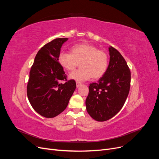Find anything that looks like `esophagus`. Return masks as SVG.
<instances>
[{
	"label": "esophagus",
	"mask_w": 159,
	"mask_h": 159,
	"mask_svg": "<svg viewBox=\"0 0 159 159\" xmlns=\"http://www.w3.org/2000/svg\"><path fill=\"white\" fill-rule=\"evenodd\" d=\"M81 83L80 82H78V81H76V86H77V88H78V87H80V86L81 85Z\"/></svg>",
	"instance_id": "obj_1"
}]
</instances>
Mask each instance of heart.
<instances>
[{
  "instance_id": "obj_1",
  "label": "heart",
  "mask_w": 159,
  "mask_h": 159,
  "mask_svg": "<svg viewBox=\"0 0 159 159\" xmlns=\"http://www.w3.org/2000/svg\"><path fill=\"white\" fill-rule=\"evenodd\" d=\"M58 61L62 68L68 71H73L81 62V69L70 74V79L78 82L88 80L91 78H102L108 67L107 53L88 43L72 46L71 53L61 52Z\"/></svg>"
}]
</instances>
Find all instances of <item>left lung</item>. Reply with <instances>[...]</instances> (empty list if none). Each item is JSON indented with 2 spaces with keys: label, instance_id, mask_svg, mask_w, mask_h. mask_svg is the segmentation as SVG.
I'll return each instance as SVG.
<instances>
[{
  "label": "left lung",
  "instance_id": "1",
  "mask_svg": "<svg viewBox=\"0 0 159 159\" xmlns=\"http://www.w3.org/2000/svg\"><path fill=\"white\" fill-rule=\"evenodd\" d=\"M110 60L98 82L90 84L86 109L98 121L112 118L123 107L131 86V71L125 60L113 47L109 48Z\"/></svg>",
  "mask_w": 159,
  "mask_h": 159
}]
</instances>
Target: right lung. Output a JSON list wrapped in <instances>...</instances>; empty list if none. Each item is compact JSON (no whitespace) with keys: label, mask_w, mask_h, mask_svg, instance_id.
<instances>
[{"label":"right lung","mask_w":159,"mask_h":159,"mask_svg":"<svg viewBox=\"0 0 159 159\" xmlns=\"http://www.w3.org/2000/svg\"><path fill=\"white\" fill-rule=\"evenodd\" d=\"M68 40L56 38L47 43L38 52L30 69L28 98L33 109L46 118L64 111L76 88L75 80H67L58 61L61 46Z\"/></svg>","instance_id":"add662e5"}]
</instances>
